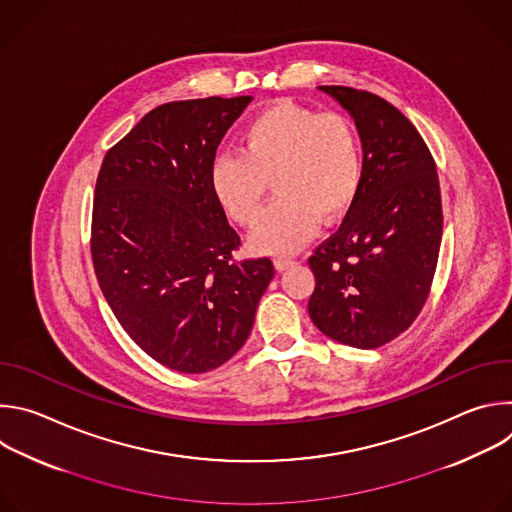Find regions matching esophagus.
I'll return each mask as SVG.
<instances>
[{"label":"esophagus","instance_id":"34e87169","mask_svg":"<svg viewBox=\"0 0 512 512\" xmlns=\"http://www.w3.org/2000/svg\"><path fill=\"white\" fill-rule=\"evenodd\" d=\"M291 265H296V261L291 259V257H277V259H275V269H277V271H283V269H287V267H291Z\"/></svg>","mask_w":512,"mask_h":512}]
</instances>
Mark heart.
Listing matches in <instances>:
<instances>
[{
	"instance_id": "obj_1",
	"label": "heart",
	"mask_w": 512,
	"mask_h": 512,
	"mask_svg": "<svg viewBox=\"0 0 512 512\" xmlns=\"http://www.w3.org/2000/svg\"><path fill=\"white\" fill-rule=\"evenodd\" d=\"M360 176V148L348 119L279 101L247 123L241 154L214 158L208 182L231 221L249 227L271 180L277 198L251 239L257 249L291 253L316 233L320 218L330 225L350 210Z\"/></svg>"
}]
</instances>
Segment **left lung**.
Listing matches in <instances>:
<instances>
[{
  "instance_id": "1",
  "label": "left lung",
  "mask_w": 512,
  "mask_h": 512,
  "mask_svg": "<svg viewBox=\"0 0 512 512\" xmlns=\"http://www.w3.org/2000/svg\"><path fill=\"white\" fill-rule=\"evenodd\" d=\"M354 119L362 176L340 229L308 259L316 287L312 322L328 338L379 348L419 316L442 245L435 162L415 125L385 99L350 87H320Z\"/></svg>"
}]
</instances>
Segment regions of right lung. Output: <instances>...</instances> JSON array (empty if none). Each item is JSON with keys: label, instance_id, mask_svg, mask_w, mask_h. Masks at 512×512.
Instances as JSON below:
<instances>
[{"label": "right lung", "instance_id": "1", "mask_svg": "<svg viewBox=\"0 0 512 512\" xmlns=\"http://www.w3.org/2000/svg\"><path fill=\"white\" fill-rule=\"evenodd\" d=\"M251 99L160 105L99 170L97 281L129 338L178 373H208L239 352L275 273L267 257L233 259L241 239L208 182L218 143Z\"/></svg>", "mask_w": 512, "mask_h": 512}]
</instances>
